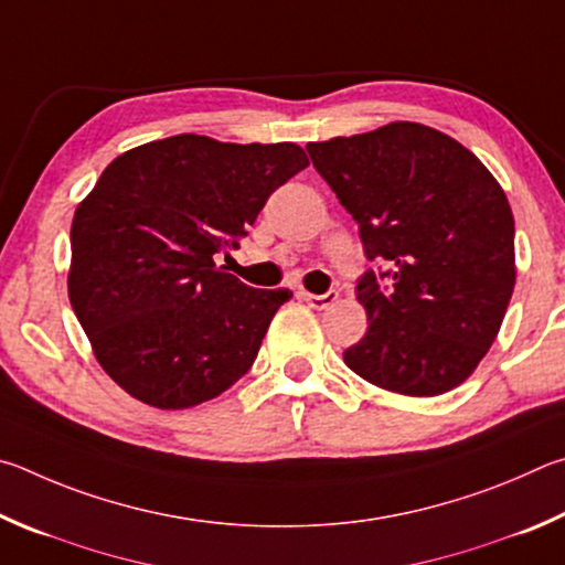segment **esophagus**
<instances>
[{
    "label": "esophagus",
    "instance_id": "esophagus-1",
    "mask_svg": "<svg viewBox=\"0 0 565 565\" xmlns=\"http://www.w3.org/2000/svg\"><path fill=\"white\" fill-rule=\"evenodd\" d=\"M302 300L310 305L312 310H328V308H332L334 302H338V292L334 290H330V292H324V295H315V292H302Z\"/></svg>",
    "mask_w": 565,
    "mask_h": 565
}]
</instances>
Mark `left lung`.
I'll return each instance as SVG.
<instances>
[{"instance_id": "1", "label": "left lung", "mask_w": 565, "mask_h": 565, "mask_svg": "<svg viewBox=\"0 0 565 565\" xmlns=\"http://www.w3.org/2000/svg\"><path fill=\"white\" fill-rule=\"evenodd\" d=\"M370 260L358 285L364 338L344 364L380 390L437 397L459 387L497 340L516 285L513 213L497 178L437 128L392 121L308 143Z\"/></svg>"}]
</instances>
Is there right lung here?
<instances>
[{
	"label": "right lung",
	"instance_id": "1",
	"mask_svg": "<svg viewBox=\"0 0 565 565\" xmlns=\"http://www.w3.org/2000/svg\"><path fill=\"white\" fill-rule=\"evenodd\" d=\"M310 161L298 143L181 134L106 166L72 221L66 288L94 358L156 409L215 399L253 367L288 288H247L217 255Z\"/></svg>",
	"mask_w": 565,
	"mask_h": 565
}]
</instances>
